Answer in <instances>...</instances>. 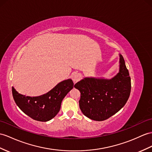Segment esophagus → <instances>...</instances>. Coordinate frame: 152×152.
<instances>
[{
	"instance_id": "obj_1",
	"label": "esophagus",
	"mask_w": 152,
	"mask_h": 152,
	"mask_svg": "<svg viewBox=\"0 0 152 152\" xmlns=\"http://www.w3.org/2000/svg\"><path fill=\"white\" fill-rule=\"evenodd\" d=\"M72 80L74 83H77V81H79L80 78H81V75L79 73H74L73 75H72Z\"/></svg>"
}]
</instances>
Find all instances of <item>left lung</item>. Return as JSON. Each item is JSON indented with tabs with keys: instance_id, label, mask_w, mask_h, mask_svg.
Returning <instances> with one entry per match:
<instances>
[{
	"instance_id": "obj_1",
	"label": "left lung",
	"mask_w": 152,
	"mask_h": 152,
	"mask_svg": "<svg viewBox=\"0 0 152 152\" xmlns=\"http://www.w3.org/2000/svg\"><path fill=\"white\" fill-rule=\"evenodd\" d=\"M120 56L119 72L111 79L86 77L75 84L80 92L79 107L85 116L102 121L123 108L131 91V79L123 57Z\"/></svg>"
}]
</instances>
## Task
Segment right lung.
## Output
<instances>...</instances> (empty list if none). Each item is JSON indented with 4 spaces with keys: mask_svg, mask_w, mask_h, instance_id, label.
Listing matches in <instances>:
<instances>
[{
    "mask_svg": "<svg viewBox=\"0 0 152 152\" xmlns=\"http://www.w3.org/2000/svg\"><path fill=\"white\" fill-rule=\"evenodd\" d=\"M73 88L72 79L59 83L47 94L39 97H29L18 94L12 87V94L17 105L33 119L46 122L52 119L61 109L65 96Z\"/></svg>",
    "mask_w": 152,
    "mask_h": 152,
    "instance_id": "obj_1",
    "label": "right lung"
}]
</instances>
